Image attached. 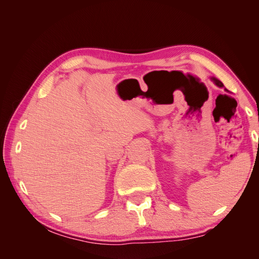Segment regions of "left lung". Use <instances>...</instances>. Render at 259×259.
Listing matches in <instances>:
<instances>
[{"label": "left lung", "instance_id": "left-lung-1", "mask_svg": "<svg viewBox=\"0 0 259 259\" xmlns=\"http://www.w3.org/2000/svg\"><path fill=\"white\" fill-rule=\"evenodd\" d=\"M210 80L213 81V83H214L216 86H218V88H224V84H223L221 81H219L218 79H216V77H214V76H210ZM225 91H226L227 93H229V91H228V90H226V89H225Z\"/></svg>", "mask_w": 259, "mask_h": 259}]
</instances>
